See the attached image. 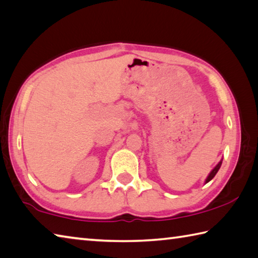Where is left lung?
Returning a JSON list of instances; mask_svg holds the SVG:
<instances>
[{
    "instance_id": "8db88e82",
    "label": "left lung",
    "mask_w": 258,
    "mask_h": 258,
    "mask_svg": "<svg viewBox=\"0 0 258 258\" xmlns=\"http://www.w3.org/2000/svg\"><path fill=\"white\" fill-rule=\"evenodd\" d=\"M221 163H222V160L221 161H220L219 163H218V165L217 166H215L214 168H213V170L212 171H211L210 172V174H209V176H208V178H207V180H205V182H209L211 179H212V178L215 176V175H217V172L219 171V169H220V167H221Z\"/></svg>"
}]
</instances>
